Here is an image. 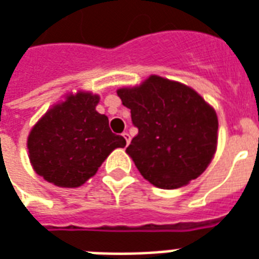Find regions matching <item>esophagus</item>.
Wrapping results in <instances>:
<instances>
[{
  "instance_id": "1",
  "label": "esophagus",
  "mask_w": 259,
  "mask_h": 259,
  "mask_svg": "<svg viewBox=\"0 0 259 259\" xmlns=\"http://www.w3.org/2000/svg\"><path fill=\"white\" fill-rule=\"evenodd\" d=\"M122 136H123V139L126 140V145H129V143H130V135H129V133H127V132H124Z\"/></svg>"
}]
</instances>
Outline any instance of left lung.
I'll list each match as a JSON object with an SVG mask.
<instances>
[{
	"label": "left lung",
	"mask_w": 259,
	"mask_h": 259,
	"mask_svg": "<svg viewBox=\"0 0 259 259\" xmlns=\"http://www.w3.org/2000/svg\"><path fill=\"white\" fill-rule=\"evenodd\" d=\"M118 96L139 129L126 152L145 180L176 189L206 170L217 147L218 119L196 92L152 75Z\"/></svg>",
	"instance_id": "obj_1"
}]
</instances>
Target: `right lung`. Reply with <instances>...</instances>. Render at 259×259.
<instances>
[{
  "instance_id": "right-lung-1",
  "label": "right lung",
  "mask_w": 259,
  "mask_h": 259,
  "mask_svg": "<svg viewBox=\"0 0 259 259\" xmlns=\"http://www.w3.org/2000/svg\"><path fill=\"white\" fill-rule=\"evenodd\" d=\"M99 96L76 93L55 105L32 127L27 147L34 170L49 183L75 188L95 176L104 159L126 140L112 133L96 111Z\"/></svg>"
}]
</instances>
